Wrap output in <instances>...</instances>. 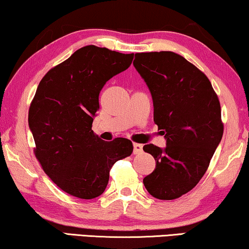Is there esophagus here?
<instances>
[{
	"instance_id": "obj_1",
	"label": "esophagus",
	"mask_w": 249,
	"mask_h": 249,
	"mask_svg": "<svg viewBox=\"0 0 249 249\" xmlns=\"http://www.w3.org/2000/svg\"><path fill=\"white\" fill-rule=\"evenodd\" d=\"M142 150H143L142 144H139V143H134V144H133V153H134V155H139V153H141Z\"/></svg>"
}]
</instances>
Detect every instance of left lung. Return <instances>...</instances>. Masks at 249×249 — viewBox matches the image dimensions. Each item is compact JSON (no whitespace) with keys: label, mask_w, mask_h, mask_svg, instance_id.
Masks as SVG:
<instances>
[{"label":"left lung","mask_w":249,"mask_h":249,"mask_svg":"<svg viewBox=\"0 0 249 249\" xmlns=\"http://www.w3.org/2000/svg\"><path fill=\"white\" fill-rule=\"evenodd\" d=\"M133 65L153 100V121L164 149L143 146L156 168L143 184L153 197L169 201L193 190L208 170L223 134L221 107L204 73L174 52L135 54Z\"/></svg>","instance_id":"left-lung-1"}]
</instances>
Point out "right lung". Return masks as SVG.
I'll return each instance as SVG.
<instances>
[{"mask_svg": "<svg viewBox=\"0 0 249 249\" xmlns=\"http://www.w3.org/2000/svg\"><path fill=\"white\" fill-rule=\"evenodd\" d=\"M133 57L89 45L51 69L38 85L28 115L35 156L65 193L98 197L106 190L113 164L132 155L129 140L104 141L91 127L105 83L128 69Z\"/></svg>", "mask_w": 249, "mask_h": 249, "instance_id": "1", "label": "right lung"}]
</instances>
